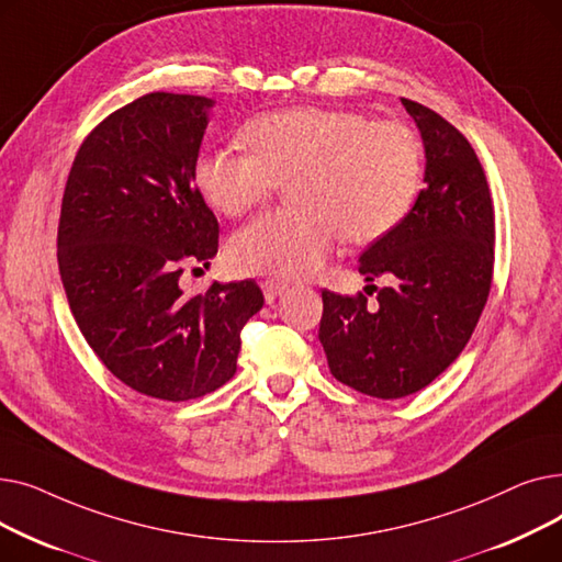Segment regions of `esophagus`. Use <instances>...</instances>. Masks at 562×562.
Segmentation results:
<instances>
[{
  "mask_svg": "<svg viewBox=\"0 0 562 562\" xmlns=\"http://www.w3.org/2000/svg\"><path fill=\"white\" fill-rule=\"evenodd\" d=\"M261 289H263L266 303H273L276 299H280L282 293L286 291V284H284V282H278V280H266V282L261 284Z\"/></svg>",
  "mask_w": 562,
  "mask_h": 562,
  "instance_id": "esophagus-1",
  "label": "esophagus"
}]
</instances>
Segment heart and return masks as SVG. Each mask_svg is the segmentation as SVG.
<instances>
[{"instance_id": "heart-1", "label": "heart", "mask_w": 562, "mask_h": 562, "mask_svg": "<svg viewBox=\"0 0 562 562\" xmlns=\"http://www.w3.org/2000/svg\"><path fill=\"white\" fill-rule=\"evenodd\" d=\"M250 155L206 150L193 164L204 202L241 216L282 184L296 210L259 216L229 244L246 273L305 278L339 234L367 244L392 232L422 184V145L409 127L362 111L299 106L252 117L241 130Z\"/></svg>"}]
</instances>
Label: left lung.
Listing matches in <instances>:
<instances>
[{
    "mask_svg": "<svg viewBox=\"0 0 562 562\" xmlns=\"http://www.w3.org/2000/svg\"><path fill=\"white\" fill-rule=\"evenodd\" d=\"M424 143L426 189L405 218L360 255L367 296L323 289L318 339L333 375L375 398H403L445 373L487 303L494 212L469 140L432 109L401 100ZM364 291L369 293V289Z\"/></svg>",
    "mask_w": 562,
    "mask_h": 562,
    "instance_id": "8db88e82",
    "label": "left lung"
}]
</instances>
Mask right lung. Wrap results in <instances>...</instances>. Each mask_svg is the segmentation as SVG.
<instances>
[{"label": "right lung", "instance_id": "1", "mask_svg": "<svg viewBox=\"0 0 562 562\" xmlns=\"http://www.w3.org/2000/svg\"><path fill=\"white\" fill-rule=\"evenodd\" d=\"M214 100L150 93L81 143L58 221V271L77 326L127 387L191 401L236 373L255 280L184 293V263L218 252V221L193 182Z\"/></svg>", "mask_w": 562, "mask_h": 562}]
</instances>
